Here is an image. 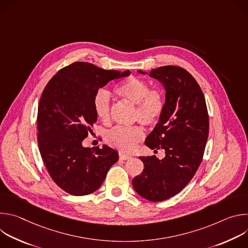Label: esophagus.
Masks as SVG:
<instances>
[{
  "label": "esophagus",
  "instance_id": "esophagus-1",
  "mask_svg": "<svg viewBox=\"0 0 248 248\" xmlns=\"http://www.w3.org/2000/svg\"><path fill=\"white\" fill-rule=\"evenodd\" d=\"M119 156H120V159H122V160H128V159L131 158L130 155H127V154H124V153H122V152H120Z\"/></svg>",
  "mask_w": 248,
  "mask_h": 248
}]
</instances>
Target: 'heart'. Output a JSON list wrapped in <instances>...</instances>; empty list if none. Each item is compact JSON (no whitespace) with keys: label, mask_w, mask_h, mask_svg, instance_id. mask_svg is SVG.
Segmentation results:
<instances>
[{"label":"heart","mask_w":248,"mask_h":248,"mask_svg":"<svg viewBox=\"0 0 248 248\" xmlns=\"http://www.w3.org/2000/svg\"><path fill=\"white\" fill-rule=\"evenodd\" d=\"M116 93L122 99L135 106L134 120L146 126H153L161 120L165 110V97L161 90L150 89L149 84L141 78L130 77L120 83ZM95 114L103 123H109L111 118V96L105 90H99L93 99ZM144 136L143 129L138 125L116 126L111 129L106 140L122 151L134 150Z\"/></svg>","instance_id":"1"}]
</instances>
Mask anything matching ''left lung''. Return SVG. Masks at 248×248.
<instances>
[{
    "label": "left lung",
    "instance_id": "1",
    "mask_svg": "<svg viewBox=\"0 0 248 248\" xmlns=\"http://www.w3.org/2000/svg\"><path fill=\"white\" fill-rule=\"evenodd\" d=\"M149 77L164 85L166 100L163 116L145 145L155 152L164 149L166 156L139 157L144 170L132 186L140 196L159 202L178 194L194 176L207 142L209 117L203 92L187 70L165 65L152 69Z\"/></svg>",
    "mask_w": 248,
    "mask_h": 248
}]
</instances>
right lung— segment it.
Here are the masks:
<instances>
[{"mask_svg":"<svg viewBox=\"0 0 248 248\" xmlns=\"http://www.w3.org/2000/svg\"><path fill=\"white\" fill-rule=\"evenodd\" d=\"M129 75L76 62L60 69L44 88L37 115L39 151L52 180L65 192L82 196L96 191L119 160L115 149L83 147L82 141L97 121L93 99L99 88Z\"/></svg>","mask_w":248,"mask_h":248,"instance_id":"obj_1","label":"right lung"}]
</instances>
